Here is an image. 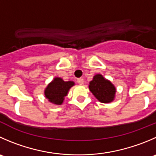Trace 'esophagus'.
<instances>
[{
  "label": "esophagus",
  "instance_id": "obj_1",
  "mask_svg": "<svg viewBox=\"0 0 156 156\" xmlns=\"http://www.w3.org/2000/svg\"><path fill=\"white\" fill-rule=\"evenodd\" d=\"M77 82L79 84H84V79H83V78H78V79L77 80Z\"/></svg>",
  "mask_w": 156,
  "mask_h": 156
}]
</instances>
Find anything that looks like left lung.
<instances>
[{
	"instance_id": "8db88e82",
	"label": "left lung",
	"mask_w": 156,
	"mask_h": 156,
	"mask_svg": "<svg viewBox=\"0 0 156 156\" xmlns=\"http://www.w3.org/2000/svg\"><path fill=\"white\" fill-rule=\"evenodd\" d=\"M89 89L95 98L102 103H110L113 100L116 89L108 80L101 75H96L90 82Z\"/></svg>"
}]
</instances>
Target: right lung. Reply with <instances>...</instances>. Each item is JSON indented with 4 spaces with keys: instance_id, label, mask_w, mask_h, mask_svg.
<instances>
[{
    "instance_id": "right-lung-1",
    "label": "right lung",
    "mask_w": 156,
    "mask_h": 156,
    "mask_svg": "<svg viewBox=\"0 0 156 156\" xmlns=\"http://www.w3.org/2000/svg\"><path fill=\"white\" fill-rule=\"evenodd\" d=\"M74 84L73 81H64L62 78H55L45 90V96L51 103L60 105Z\"/></svg>"
}]
</instances>
